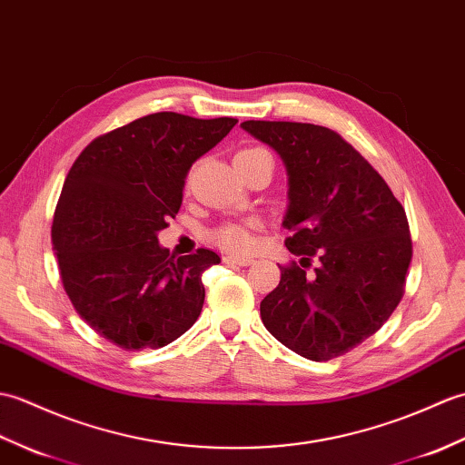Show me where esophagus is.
I'll use <instances>...</instances> for the list:
<instances>
[{
	"label": "esophagus",
	"instance_id": "esophagus-1",
	"mask_svg": "<svg viewBox=\"0 0 465 465\" xmlns=\"http://www.w3.org/2000/svg\"><path fill=\"white\" fill-rule=\"evenodd\" d=\"M223 261L226 264H236V266H249V264H252L251 256H236V254H226Z\"/></svg>",
	"mask_w": 465,
	"mask_h": 465
}]
</instances>
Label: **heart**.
Returning a JSON list of instances; mask_svg holds the SVG:
<instances>
[{
	"instance_id": "b5f03b06",
	"label": "heart",
	"mask_w": 465,
	"mask_h": 465,
	"mask_svg": "<svg viewBox=\"0 0 465 465\" xmlns=\"http://www.w3.org/2000/svg\"><path fill=\"white\" fill-rule=\"evenodd\" d=\"M264 149H244L236 157H244V154H254L262 153ZM214 241L219 242L223 249L232 251V252H244L252 246V232L251 224H224L219 231L214 232Z\"/></svg>"
}]
</instances>
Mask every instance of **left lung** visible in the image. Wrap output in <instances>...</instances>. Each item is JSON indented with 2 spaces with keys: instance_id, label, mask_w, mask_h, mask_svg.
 I'll use <instances>...</instances> for the list:
<instances>
[{
  "instance_id": "1",
  "label": "left lung",
  "mask_w": 465,
  "mask_h": 465,
  "mask_svg": "<svg viewBox=\"0 0 465 465\" xmlns=\"http://www.w3.org/2000/svg\"><path fill=\"white\" fill-rule=\"evenodd\" d=\"M241 127L276 151L286 171L282 226L301 264L261 302L278 342L314 362L362 344L394 312L411 261L404 206L362 154L332 129L291 121ZM316 255L319 266L305 268Z\"/></svg>"
}]
</instances>
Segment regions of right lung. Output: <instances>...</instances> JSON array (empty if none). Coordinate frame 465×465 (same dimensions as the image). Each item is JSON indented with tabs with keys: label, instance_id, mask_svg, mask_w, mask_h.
Masks as SVG:
<instances>
[{
	"label": "right lung",
	"instance_id": "obj_1",
	"mask_svg": "<svg viewBox=\"0 0 465 465\" xmlns=\"http://www.w3.org/2000/svg\"><path fill=\"white\" fill-rule=\"evenodd\" d=\"M234 125L231 117L153 113L91 141L71 167L51 242L75 311L109 342L157 350L197 322L201 274L219 254L174 259L159 232L181 209L193 163Z\"/></svg>",
	"mask_w": 465,
	"mask_h": 465
}]
</instances>
